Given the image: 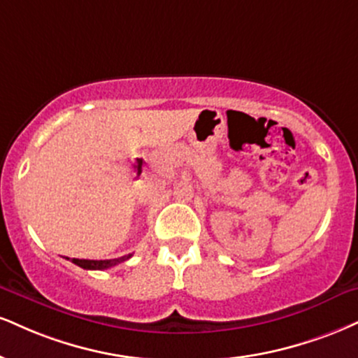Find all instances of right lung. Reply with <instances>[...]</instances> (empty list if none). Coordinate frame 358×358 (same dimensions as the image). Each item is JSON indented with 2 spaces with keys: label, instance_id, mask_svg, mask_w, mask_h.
Masks as SVG:
<instances>
[{
  "label": "right lung",
  "instance_id": "right-lung-1",
  "mask_svg": "<svg viewBox=\"0 0 358 358\" xmlns=\"http://www.w3.org/2000/svg\"><path fill=\"white\" fill-rule=\"evenodd\" d=\"M131 255L128 257H122V258H115V260H81V258H73V264L81 266V268L85 270H106L110 268V266H115L118 265L120 262H124L128 260ZM70 260V258H68Z\"/></svg>",
  "mask_w": 358,
  "mask_h": 358
}]
</instances>
